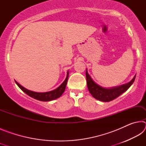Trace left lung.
Masks as SVG:
<instances>
[{
	"label": "left lung",
	"mask_w": 146,
	"mask_h": 146,
	"mask_svg": "<svg viewBox=\"0 0 146 146\" xmlns=\"http://www.w3.org/2000/svg\"><path fill=\"white\" fill-rule=\"evenodd\" d=\"M86 76L89 91L94 98L102 102H110L119 97L123 93L126 91L133 84L136 76L135 75L129 82L125 84L111 88H104L94 82L88 74L87 70L86 71Z\"/></svg>",
	"instance_id": "1"
}]
</instances>
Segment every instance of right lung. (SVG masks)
Wrapping results in <instances>:
<instances>
[{
    "label": "right lung",
    "instance_id": "1",
    "mask_svg": "<svg viewBox=\"0 0 146 146\" xmlns=\"http://www.w3.org/2000/svg\"><path fill=\"white\" fill-rule=\"evenodd\" d=\"M69 76V72L68 71L67 73V76L65 79V80L64 81L62 84L58 87L55 90L48 91V92H44V93H38V92H35V91H32L30 90H27L26 88H24L23 86H22L21 84L15 81L17 85L19 86V87L21 88V90H23L24 93H26L27 95H29V97L35 98V99L40 100V101H51L53 100L56 99L60 97V96L62 95L63 93L64 92L66 89V84H67L68 79Z\"/></svg>",
    "mask_w": 146,
    "mask_h": 146
}]
</instances>
